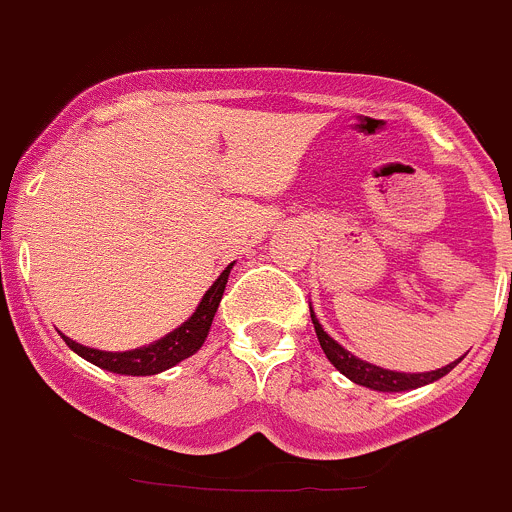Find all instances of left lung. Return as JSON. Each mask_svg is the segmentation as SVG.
Wrapping results in <instances>:
<instances>
[{
    "mask_svg": "<svg viewBox=\"0 0 512 512\" xmlns=\"http://www.w3.org/2000/svg\"><path fill=\"white\" fill-rule=\"evenodd\" d=\"M310 318L312 325H315V333H318V341L323 346L325 356L333 366H336L338 372L343 377H348L351 382L361 384V387H369V390H377V392H408V390H418V387H425V384L436 382V379L446 377V374L459 364L461 359L451 361V364L441 366V369H433V372H418V374H408V372H392V369H384V366L377 364H369V361L359 359L354 356L351 351L341 346L338 341L328 336L320 325V320L315 318V312L310 307Z\"/></svg>",
    "mask_w": 512,
    "mask_h": 512,
    "instance_id": "obj_1",
    "label": "left lung"
}]
</instances>
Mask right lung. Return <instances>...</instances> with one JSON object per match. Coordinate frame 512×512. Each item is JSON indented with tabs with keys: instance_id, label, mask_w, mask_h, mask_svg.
Segmentation results:
<instances>
[{
	"instance_id": "1",
	"label": "right lung",
	"mask_w": 512,
	"mask_h": 512,
	"mask_svg": "<svg viewBox=\"0 0 512 512\" xmlns=\"http://www.w3.org/2000/svg\"><path fill=\"white\" fill-rule=\"evenodd\" d=\"M230 269H233V264L225 266L223 274H220V277L212 282V287L205 292V297L200 300L197 310H194L179 328H174L171 333H166L164 338H158V341L148 343V346L133 348V351H99V348L81 346V343L71 341L69 336H63V341H66V346H69L74 354H79L81 359H87L89 364L99 366V369H107V372L128 374V377H151V374L166 372V369L176 366L179 361L189 359V356L197 354L202 348L207 333H210L217 305L223 300Z\"/></svg>"
}]
</instances>
